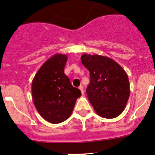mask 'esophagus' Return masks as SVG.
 <instances>
[{"mask_svg":"<svg viewBox=\"0 0 155 155\" xmlns=\"http://www.w3.org/2000/svg\"><path fill=\"white\" fill-rule=\"evenodd\" d=\"M79 90L81 91V93H82V94H84V89H83V86H82V85H80V86L79 87Z\"/></svg>","mask_w":155,"mask_h":155,"instance_id":"esophagus-1","label":"esophagus"}]
</instances>
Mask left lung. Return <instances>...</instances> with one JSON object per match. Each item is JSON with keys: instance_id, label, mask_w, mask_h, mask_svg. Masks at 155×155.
Wrapping results in <instances>:
<instances>
[{"instance_id": "left-lung-1", "label": "left lung", "mask_w": 155, "mask_h": 155, "mask_svg": "<svg viewBox=\"0 0 155 155\" xmlns=\"http://www.w3.org/2000/svg\"><path fill=\"white\" fill-rule=\"evenodd\" d=\"M81 61L90 72L86 92L96 113L105 118L121 115L130 93L125 70L113 59L99 54H83Z\"/></svg>"}]
</instances>
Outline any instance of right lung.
<instances>
[{
    "instance_id": "right-lung-1",
    "label": "right lung",
    "mask_w": 155,
    "mask_h": 155,
    "mask_svg": "<svg viewBox=\"0 0 155 155\" xmlns=\"http://www.w3.org/2000/svg\"><path fill=\"white\" fill-rule=\"evenodd\" d=\"M68 56L55 54L36 73L31 85L34 106L46 121L59 124L71 115L75 104L82 95L64 74Z\"/></svg>"
}]
</instances>
